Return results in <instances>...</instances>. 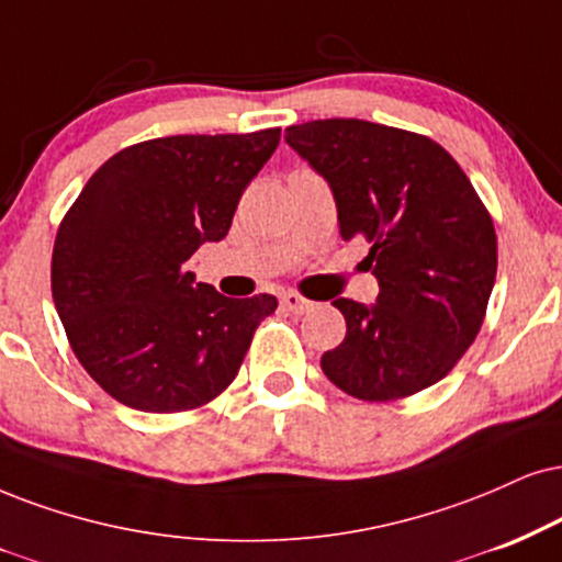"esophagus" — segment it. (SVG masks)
<instances>
[{
  "instance_id": "1",
  "label": "esophagus",
  "mask_w": 562,
  "mask_h": 562,
  "mask_svg": "<svg viewBox=\"0 0 562 562\" xmlns=\"http://www.w3.org/2000/svg\"><path fill=\"white\" fill-rule=\"evenodd\" d=\"M281 307L289 310V313H294V315H302V313H310V310L315 307V302H310L307 296H302L296 292H283L281 294Z\"/></svg>"
}]
</instances>
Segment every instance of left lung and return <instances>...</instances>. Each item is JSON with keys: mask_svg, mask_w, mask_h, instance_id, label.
Masks as SVG:
<instances>
[{"mask_svg": "<svg viewBox=\"0 0 562 562\" xmlns=\"http://www.w3.org/2000/svg\"><path fill=\"white\" fill-rule=\"evenodd\" d=\"M334 187L341 237L370 245L375 304L341 300L346 336L321 359L359 401H398L453 370L480 334L497 273L490 211L442 145L364 120L286 127Z\"/></svg>", "mask_w": 562, "mask_h": 562, "instance_id": "8db88e82", "label": "left lung"}]
</instances>
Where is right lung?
<instances>
[{
	"label": "right lung",
	"mask_w": 562,
	"mask_h": 562,
	"mask_svg": "<svg viewBox=\"0 0 562 562\" xmlns=\"http://www.w3.org/2000/svg\"><path fill=\"white\" fill-rule=\"evenodd\" d=\"M281 130L135 143L88 179L61 218L52 296L67 341L120 404L192 412L232 385L270 294L232 300L195 283L190 258L218 241Z\"/></svg>",
	"instance_id": "obj_1"
}]
</instances>
